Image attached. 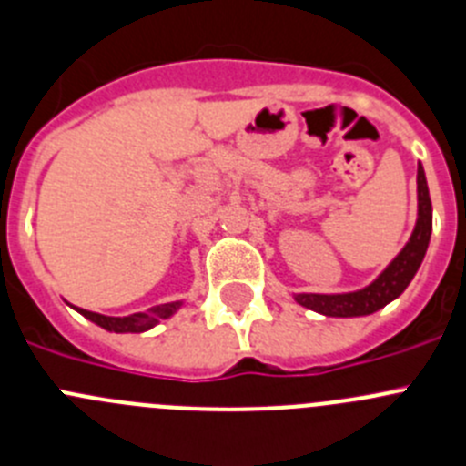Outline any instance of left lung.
Wrapping results in <instances>:
<instances>
[{
    "mask_svg": "<svg viewBox=\"0 0 466 466\" xmlns=\"http://www.w3.org/2000/svg\"><path fill=\"white\" fill-rule=\"evenodd\" d=\"M416 184H419V220L411 238L407 246L400 250L398 258L386 267V271L377 278L372 285L365 289L350 294H297V301L303 308L321 312L326 317H360L372 315L386 303L398 299L400 294L407 289L411 278L419 271L420 262L428 250L430 234H432V202H430L428 181H425V172L419 165V174H416Z\"/></svg>",
    "mask_w": 466,
    "mask_h": 466,
    "instance_id": "left-lung-1",
    "label": "left lung"
}]
</instances>
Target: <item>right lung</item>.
Returning a JSON list of instances; mask_svg holds the SVG:
<instances>
[{
    "label": "right lung",
    "mask_w": 466,
    "mask_h": 466,
    "mask_svg": "<svg viewBox=\"0 0 466 466\" xmlns=\"http://www.w3.org/2000/svg\"><path fill=\"white\" fill-rule=\"evenodd\" d=\"M181 303H163V306H156L151 308V312H135V315L128 317H106V315H98V312H91V310H77L86 317V319L96 321L98 326L107 329V331H115V333H142L147 329L156 324L158 319H165V317L172 315Z\"/></svg>",
    "instance_id": "obj_1"
}]
</instances>
